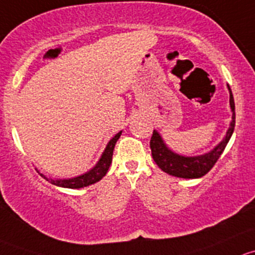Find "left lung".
<instances>
[{"instance_id":"left-lung-1","label":"left lung","mask_w":255,"mask_h":255,"mask_svg":"<svg viewBox=\"0 0 255 255\" xmlns=\"http://www.w3.org/2000/svg\"><path fill=\"white\" fill-rule=\"evenodd\" d=\"M227 88L230 91V107L231 112H232V120L230 123V128L226 131L225 137L211 151L206 152L204 154H199V156H183V154L175 153L166 145L158 131L153 130L149 147H151L153 161L163 172L178 178L195 179V178H201L203 175H205L214 167V164L216 163L217 159L220 158L221 153L224 152L225 147L227 146L228 141H230L231 136L233 133V130H235V101H233L232 91H231L228 85Z\"/></svg>"}]
</instances>
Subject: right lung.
<instances>
[{"instance_id":"obj_1","label":"right lung","mask_w":255,"mask_h":255,"mask_svg":"<svg viewBox=\"0 0 255 255\" xmlns=\"http://www.w3.org/2000/svg\"><path fill=\"white\" fill-rule=\"evenodd\" d=\"M122 132L123 131H119V132H118L117 135L109 141L108 145L106 147V149H104L103 153H102L99 161L97 162L96 166L92 168V169H89L88 172L83 173V174L81 175H77V177L67 178V179H52V178H49L46 177V175H44L43 173H39V174H40L44 179H46L48 182L51 183V184L56 186H61V188H69V189H81L99 182V180L107 174L110 164H112L113 151H114L115 143H117V141L119 140Z\"/></svg>"}]
</instances>
